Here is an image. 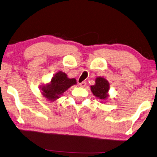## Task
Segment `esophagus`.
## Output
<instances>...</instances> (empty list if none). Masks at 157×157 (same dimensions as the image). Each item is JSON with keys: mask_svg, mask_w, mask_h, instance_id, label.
Returning <instances> with one entry per match:
<instances>
[{"mask_svg": "<svg viewBox=\"0 0 157 157\" xmlns=\"http://www.w3.org/2000/svg\"><path fill=\"white\" fill-rule=\"evenodd\" d=\"M86 81H83V82H81V83H79V86L81 87L86 86Z\"/></svg>", "mask_w": 157, "mask_h": 157, "instance_id": "34e87169", "label": "esophagus"}]
</instances>
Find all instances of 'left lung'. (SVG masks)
I'll list each match as a JSON object with an SVG mask.
<instances>
[{
    "mask_svg": "<svg viewBox=\"0 0 157 157\" xmlns=\"http://www.w3.org/2000/svg\"><path fill=\"white\" fill-rule=\"evenodd\" d=\"M109 89V84L105 78L98 77L95 80V84L91 86V91L96 98L100 100H105L108 97L107 93Z\"/></svg>",
    "mask_w": 157,
    "mask_h": 157,
    "instance_id": "left-lung-1",
    "label": "left lung"
}]
</instances>
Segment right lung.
<instances>
[{
    "instance_id": "add662e5",
    "label": "right lung",
    "mask_w": 157,
    "mask_h": 157,
    "mask_svg": "<svg viewBox=\"0 0 157 157\" xmlns=\"http://www.w3.org/2000/svg\"><path fill=\"white\" fill-rule=\"evenodd\" d=\"M76 83L75 78H67L64 72L59 71L52 77L50 83L42 88L43 95L50 101L55 100L59 98L69 87Z\"/></svg>"
}]
</instances>
